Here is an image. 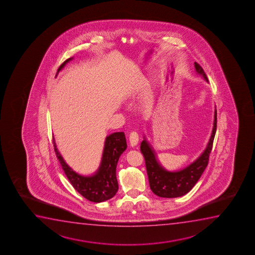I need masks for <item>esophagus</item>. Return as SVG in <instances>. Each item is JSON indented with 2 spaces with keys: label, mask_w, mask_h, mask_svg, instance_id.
<instances>
[{
  "label": "esophagus",
  "mask_w": 255,
  "mask_h": 255,
  "mask_svg": "<svg viewBox=\"0 0 255 255\" xmlns=\"http://www.w3.org/2000/svg\"><path fill=\"white\" fill-rule=\"evenodd\" d=\"M129 143H130V146L135 147L136 144L138 143V135L137 133L133 132L129 134Z\"/></svg>",
  "instance_id": "esophagus-1"
}]
</instances>
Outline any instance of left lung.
I'll return each mask as SVG.
<instances>
[{
    "label": "left lung",
    "mask_w": 255,
    "mask_h": 255,
    "mask_svg": "<svg viewBox=\"0 0 255 255\" xmlns=\"http://www.w3.org/2000/svg\"><path fill=\"white\" fill-rule=\"evenodd\" d=\"M194 65L197 73L201 75L204 79L208 82L206 73L204 72V70L199 63L195 62ZM216 128L217 111L215 108L213 132L206 150L203 151V153L193 163L189 164L187 167L184 168L183 170L178 171H168L161 166L157 162L154 150L144 136L140 145V150L145 160L150 187L154 194L161 198H178L185 195L192 190L208 164L209 155L213 148V140L216 133Z\"/></svg>",
    "instance_id": "1"
}]
</instances>
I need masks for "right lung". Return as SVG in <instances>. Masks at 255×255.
<instances>
[{
  "mask_svg": "<svg viewBox=\"0 0 255 255\" xmlns=\"http://www.w3.org/2000/svg\"><path fill=\"white\" fill-rule=\"evenodd\" d=\"M72 59L73 58H69L62 63L57 70V73ZM53 143L56 157L59 159L64 173L70 180V184L81 195L95 203L103 202L115 196L119 190V183L116 176L117 164L119 157L127 148L125 133L114 132L106 136L101 164L96 173L91 176H83L74 171L61 156L56 148L54 137Z\"/></svg>",
  "mask_w": 255,
  "mask_h": 255,
  "instance_id": "obj_1",
  "label": "right lung"
}]
</instances>
